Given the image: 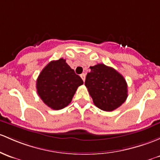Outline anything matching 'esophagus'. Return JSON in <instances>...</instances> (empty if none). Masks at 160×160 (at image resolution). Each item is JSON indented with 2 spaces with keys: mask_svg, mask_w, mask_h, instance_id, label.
Instances as JSON below:
<instances>
[{
  "mask_svg": "<svg viewBox=\"0 0 160 160\" xmlns=\"http://www.w3.org/2000/svg\"><path fill=\"white\" fill-rule=\"evenodd\" d=\"M80 77H81L82 80L84 81L85 80V73H82V74H80Z\"/></svg>",
  "mask_w": 160,
  "mask_h": 160,
  "instance_id": "34e87169",
  "label": "esophagus"
}]
</instances>
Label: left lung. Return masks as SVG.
Wrapping results in <instances>:
<instances>
[{
  "label": "left lung",
  "mask_w": 160,
  "mask_h": 160,
  "mask_svg": "<svg viewBox=\"0 0 160 160\" xmlns=\"http://www.w3.org/2000/svg\"><path fill=\"white\" fill-rule=\"evenodd\" d=\"M85 86L100 110L112 111L120 107L127 98V83L124 77L112 67L102 63L90 67Z\"/></svg>",
  "instance_id": "left-lung-1"
}]
</instances>
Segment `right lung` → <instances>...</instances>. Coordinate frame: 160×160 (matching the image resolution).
<instances>
[{
	"label": "right lung",
	"mask_w": 160,
	"mask_h": 160,
	"mask_svg": "<svg viewBox=\"0 0 160 160\" xmlns=\"http://www.w3.org/2000/svg\"><path fill=\"white\" fill-rule=\"evenodd\" d=\"M83 83L80 76L63 58L50 62L37 80V91L43 102L53 110L69 105L78 87Z\"/></svg>",
	"instance_id": "right-lung-1"
}]
</instances>
